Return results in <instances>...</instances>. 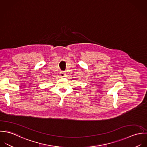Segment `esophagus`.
Segmentation results:
<instances>
[{
  "instance_id": "34e87169",
  "label": "esophagus",
  "mask_w": 147,
  "mask_h": 147,
  "mask_svg": "<svg viewBox=\"0 0 147 147\" xmlns=\"http://www.w3.org/2000/svg\"><path fill=\"white\" fill-rule=\"evenodd\" d=\"M59 74H60L61 77H64L65 75V72L63 71H61L60 72Z\"/></svg>"
}]
</instances>
